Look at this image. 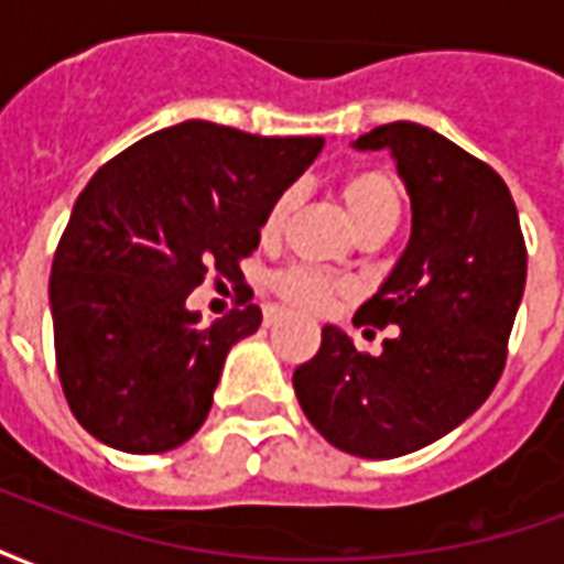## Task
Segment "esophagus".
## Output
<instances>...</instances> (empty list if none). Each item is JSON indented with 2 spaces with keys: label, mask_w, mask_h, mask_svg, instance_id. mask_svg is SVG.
<instances>
[{
  "label": "esophagus",
  "mask_w": 564,
  "mask_h": 564,
  "mask_svg": "<svg viewBox=\"0 0 564 564\" xmlns=\"http://www.w3.org/2000/svg\"><path fill=\"white\" fill-rule=\"evenodd\" d=\"M281 317H283L281 307H265V326H274Z\"/></svg>",
  "instance_id": "esophagus-1"
}]
</instances>
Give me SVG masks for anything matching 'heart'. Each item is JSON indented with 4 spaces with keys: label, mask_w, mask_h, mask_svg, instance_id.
Wrapping results in <instances>:
<instances>
[{
    "label": "heart",
    "mask_w": 564,
    "mask_h": 564,
    "mask_svg": "<svg viewBox=\"0 0 564 564\" xmlns=\"http://www.w3.org/2000/svg\"><path fill=\"white\" fill-rule=\"evenodd\" d=\"M338 196H341V205L356 232H362L368 226H380V223L395 226V217L402 208L399 184L387 169L350 172L338 186ZM290 210H293V193H281L271 202L265 217H262V238L265 241L283 232ZM271 290L281 295L286 305L302 307V311H319L323 305H329V299L341 286H338V281H332L326 271L311 269V265H290V269L278 271L271 278Z\"/></svg>",
    "instance_id": "obj_1"
}]
</instances>
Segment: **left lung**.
<instances>
[{
  "label": "left lung",
  "mask_w": 564,
  "mask_h": 564,
  "mask_svg": "<svg viewBox=\"0 0 564 564\" xmlns=\"http://www.w3.org/2000/svg\"><path fill=\"white\" fill-rule=\"evenodd\" d=\"M356 148L392 150L411 193V241L354 317L395 335L371 356L323 326L293 387L329 444L395 459L447 435L496 390L525 290V238L501 174L432 129L399 120Z\"/></svg>",
  "instance_id": "left-lung-1"
}]
</instances>
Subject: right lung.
Here are the masks:
<instances>
[{"instance_id":"1","label":"right lung","mask_w":564,"mask_h":564,"mask_svg":"<svg viewBox=\"0 0 564 564\" xmlns=\"http://www.w3.org/2000/svg\"><path fill=\"white\" fill-rule=\"evenodd\" d=\"M323 139L250 135L208 120L160 129L117 153L75 202L51 269L56 375L78 423L123 453H165L196 435L229 347L257 305L210 326L186 307L205 283L250 299L241 259L274 198Z\"/></svg>"}]
</instances>
